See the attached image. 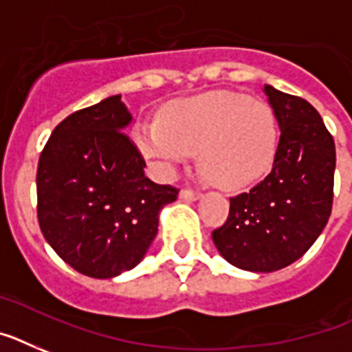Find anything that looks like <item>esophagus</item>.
Masks as SVG:
<instances>
[{
  "label": "esophagus",
  "mask_w": 352,
  "mask_h": 352,
  "mask_svg": "<svg viewBox=\"0 0 352 352\" xmlns=\"http://www.w3.org/2000/svg\"><path fill=\"white\" fill-rule=\"evenodd\" d=\"M201 197H202V193L190 190V188H184V190H181L182 201H197V199H201Z\"/></svg>",
  "instance_id": "obj_1"
}]
</instances>
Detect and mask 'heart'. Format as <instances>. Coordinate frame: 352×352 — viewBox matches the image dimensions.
Wrapping results in <instances>:
<instances>
[{
	"instance_id": "b5f03b06",
	"label": "heart",
	"mask_w": 352,
	"mask_h": 352,
	"mask_svg": "<svg viewBox=\"0 0 352 352\" xmlns=\"http://www.w3.org/2000/svg\"><path fill=\"white\" fill-rule=\"evenodd\" d=\"M142 153L164 173L201 151L202 170L224 188H245L270 171L276 124L270 107L242 94L215 92L179 102L159 126L137 131Z\"/></svg>"
}]
</instances>
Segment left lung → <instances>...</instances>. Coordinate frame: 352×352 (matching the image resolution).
Listing matches in <instances>:
<instances>
[{"mask_svg":"<svg viewBox=\"0 0 352 352\" xmlns=\"http://www.w3.org/2000/svg\"><path fill=\"white\" fill-rule=\"evenodd\" d=\"M280 128L273 168L248 193L231 197L230 215L211 236L230 264L271 273L315 244L331 217L336 150L313 104L264 85Z\"/></svg>","mask_w":352,"mask_h":352,"instance_id":"8db88e82","label":"left lung"}]
</instances>
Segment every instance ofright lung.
<instances>
[{
	"instance_id": "obj_1",
	"label": "right lung",
	"mask_w": 352,
	"mask_h": 352,
	"mask_svg": "<svg viewBox=\"0 0 352 352\" xmlns=\"http://www.w3.org/2000/svg\"><path fill=\"white\" fill-rule=\"evenodd\" d=\"M121 96L63 119L37 164V221L70 267L111 278L133 270L157 235L159 211L179 190L144 175Z\"/></svg>"
}]
</instances>
